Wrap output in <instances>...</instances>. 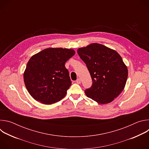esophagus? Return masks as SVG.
<instances>
[{
  "mask_svg": "<svg viewBox=\"0 0 149 149\" xmlns=\"http://www.w3.org/2000/svg\"><path fill=\"white\" fill-rule=\"evenodd\" d=\"M76 83H77V84H79L81 83V80H80V79H79V78H78V79H77V81H76Z\"/></svg>",
  "mask_w": 149,
  "mask_h": 149,
  "instance_id": "esophagus-1",
  "label": "esophagus"
}]
</instances>
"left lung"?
Masks as SVG:
<instances>
[{"instance_id":"obj_1","label":"left lung","mask_w":149,"mask_h":149,"mask_svg":"<svg viewBox=\"0 0 149 149\" xmlns=\"http://www.w3.org/2000/svg\"><path fill=\"white\" fill-rule=\"evenodd\" d=\"M90 73L93 84L85 90L86 95L101 104L111 102L124 88L128 70L121 56L100 44L77 50Z\"/></svg>"}]
</instances>
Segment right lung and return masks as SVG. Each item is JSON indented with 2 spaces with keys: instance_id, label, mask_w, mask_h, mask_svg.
Wrapping results in <instances>:
<instances>
[{
  "instance_id": "1",
  "label": "right lung",
  "mask_w": 149,
  "mask_h": 149,
  "mask_svg": "<svg viewBox=\"0 0 149 149\" xmlns=\"http://www.w3.org/2000/svg\"><path fill=\"white\" fill-rule=\"evenodd\" d=\"M75 53L72 49L51 48L30 58L24 78L28 91L35 100L52 104L65 96L71 81L65 63Z\"/></svg>"
}]
</instances>
